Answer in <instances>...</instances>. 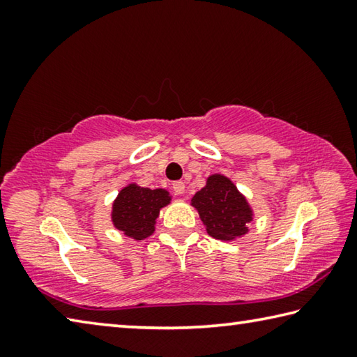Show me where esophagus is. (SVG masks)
<instances>
[{
	"instance_id": "obj_1",
	"label": "esophagus",
	"mask_w": 357,
	"mask_h": 357,
	"mask_svg": "<svg viewBox=\"0 0 357 357\" xmlns=\"http://www.w3.org/2000/svg\"><path fill=\"white\" fill-rule=\"evenodd\" d=\"M173 190L176 195H183V193L185 192V184L183 183V181H176V183H173Z\"/></svg>"
}]
</instances>
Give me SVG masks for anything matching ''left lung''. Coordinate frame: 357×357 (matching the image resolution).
<instances>
[{
    "instance_id": "left-lung-1",
    "label": "left lung",
    "mask_w": 357,
    "mask_h": 357,
    "mask_svg": "<svg viewBox=\"0 0 357 357\" xmlns=\"http://www.w3.org/2000/svg\"><path fill=\"white\" fill-rule=\"evenodd\" d=\"M190 204L197 209L209 236L229 243L249 233L253 209L225 174L208 176L206 185L192 197Z\"/></svg>"
}]
</instances>
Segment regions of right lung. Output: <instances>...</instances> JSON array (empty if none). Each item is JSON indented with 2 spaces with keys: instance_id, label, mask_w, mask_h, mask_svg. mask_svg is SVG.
<instances>
[{
  "instance_id": "add662e5",
  "label": "right lung",
  "mask_w": 357,
  "mask_h": 357,
  "mask_svg": "<svg viewBox=\"0 0 357 357\" xmlns=\"http://www.w3.org/2000/svg\"><path fill=\"white\" fill-rule=\"evenodd\" d=\"M172 203L167 189H149L130 183L119 190L112 204L113 227L135 241L149 238L160 209Z\"/></svg>"
}]
</instances>
